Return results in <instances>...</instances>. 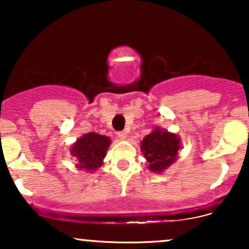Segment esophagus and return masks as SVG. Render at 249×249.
I'll use <instances>...</instances> for the list:
<instances>
[{"mask_svg":"<svg viewBox=\"0 0 249 249\" xmlns=\"http://www.w3.org/2000/svg\"><path fill=\"white\" fill-rule=\"evenodd\" d=\"M117 137H118L119 139H122V141H124V139H126L127 133L125 132V131H118V132H117Z\"/></svg>","mask_w":249,"mask_h":249,"instance_id":"esophagus-1","label":"esophagus"}]
</instances>
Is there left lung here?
<instances>
[{
  "mask_svg": "<svg viewBox=\"0 0 249 249\" xmlns=\"http://www.w3.org/2000/svg\"><path fill=\"white\" fill-rule=\"evenodd\" d=\"M179 138L167 131L156 128L142 142V151L152 172H162L177 159Z\"/></svg>",
  "mask_w": 249,
  "mask_h": 249,
  "instance_id": "8db88e82",
  "label": "left lung"
}]
</instances>
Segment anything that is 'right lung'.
I'll return each mask as SVG.
<instances>
[{
	"instance_id": "right-lung-1",
	"label": "right lung",
	"mask_w": 249,
	"mask_h": 249,
	"mask_svg": "<svg viewBox=\"0 0 249 249\" xmlns=\"http://www.w3.org/2000/svg\"><path fill=\"white\" fill-rule=\"evenodd\" d=\"M110 142L108 137L96 132H90L79 138L71 147V153L78 161L77 167L85 171H95L101 167Z\"/></svg>"
}]
</instances>
